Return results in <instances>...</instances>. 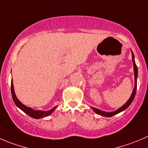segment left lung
Returning a JSON list of instances; mask_svg holds the SVG:
<instances>
[{"label":"left lung","mask_w":148,"mask_h":148,"mask_svg":"<svg viewBox=\"0 0 148 148\" xmlns=\"http://www.w3.org/2000/svg\"><path fill=\"white\" fill-rule=\"evenodd\" d=\"M132 62H133V64H134V73L135 86H134V89H133V91H132V95H131L130 98H129V100H128L127 102H126V103L123 105V106L121 107L120 108H119L118 110H116L115 111H114V112H105V111L100 110L97 109V108L91 107V108H92L93 110L96 112V113H97L98 115H102V116H105V117H112V116H113V115H115V114H118V113H119V112H122V111L125 110H126V108H127L128 107H129V105L132 104V101H133L134 99V97H135V94H136V81H137V76H138V75H137V73H138V69H137L136 64V63H135L134 55L133 52L132 51Z\"/></svg>","instance_id":"left-lung-1"}]
</instances>
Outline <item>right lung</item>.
<instances>
[{"label": "right lung", "mask_w": 148, "mask_h": 148, "mask_svg": "<svg viewBox=\"0 0 148 148\" xmlns=\"http://www.w3.org/2000/svg\"><path fill=\"white\" fill-rule=\"evenodd\" d=\"M11 91H12V99H13L15 105L19 108V109L22 110L23 112H25V113L27 114L29 116L33 118V119H42V118H44L49 115L50 114H51L52 112H54V110L57 108V106L54 107L52 109L49 110L47 111H43V110H35L32 109L31 108H28V107L25 106V105L22 103L19 99L16 97V94H15L14 88V85H13V81L12 80V84H11Z\"/></svg>", "instance_id": "obj_1"}]
</instances>
